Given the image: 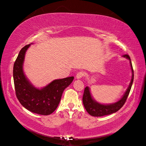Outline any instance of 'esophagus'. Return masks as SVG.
Wrapping results in <instances>:
<instances>
[{
	"instance_id": "esophagus-1",
	"label": "esophagus",
	"mask_w": 146,
	"mask_h": 146,
	"mask_svg": "<svg viewBox=\"0 0 146 146\" xmlns=\"http://www.w3.org/2000/svg\"><path fill=\"white\" fill-rule=\"evenodd\" d=\"M83 76H84V72H79L76 74V76L77 79H80Z\"/></svg>"
}]
</instances>
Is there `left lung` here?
I'll use <instances>...</instances> for the list:
<instances>
[{"mask_svg": "<svg viewBox=\"0 0 146 146\" xmlns=\"http://www.w3.org/2000/svg\"><path fill=\"white\" fill-rule=\"evenodd\" d=\"M123 56L129 60L130 66L131 68V71H132V77H131V82L129 84V87L127 88L126 92H125L124 95L123 96V97L121 98L118 102H117L112 104L104 105L101 104H100L98 102H96L92 98L91 94L90 92L89 88L88 86L86 87L84 89V92L82 101L83 104L84 106V108L90 115H92V116L98 117L111 114V113L116 112L117 111H118L124 105L125 101H126L127 100V98L129 94V92H130L131 86H132L133 84V70L129 56L128 54H124Z\"/></svg>", "mask_w": 146, "mask_h": 146, "instance_id": "obj_1", "label": "left lung"}]
</instances>
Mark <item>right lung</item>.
<instances>
[{
  "label": "right lung",
  "mask_w": 146,
  "mask_h": 146,
  "mask_svg": "<svg viewBox=\"0 0 146 146\" xmlns=\"http://www.w3.org/2000/svg\"><path fill=\"white\" fill-rule=\"evenodd\" d=\"M30 44L21 50L14 64L13 78L15 93L20 103L32 112L47 115L54 111L60 101L66 88L73 81L74 77L55 80L42 89L33 86L23 72L25 55Z\"/></svg>",
  "instance_id": "add662e5"
}]
</instances>
